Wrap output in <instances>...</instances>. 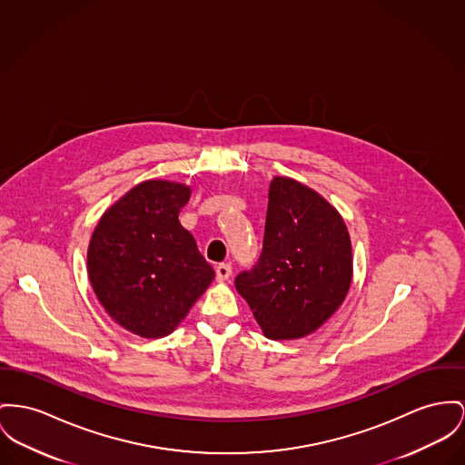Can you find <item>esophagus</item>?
<instances>
[{"mask_svg":"<svg viewBox=\"0 0 465 465\" xmlns=\"http://www.w3.org/2000/svg\"><path fill=\"white\" fill-rule=\"evenodd\" d=\"M215 272H217L218 282H225V280L231 277V273H232V268H231V264H227V262H222V264H218L217 268H215Z\"/></svg>","mask_w":465,"mask_h":465,"instance_id":"obj_1","label":"esophagus"}]
</instances>
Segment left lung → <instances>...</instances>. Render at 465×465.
Listing matches in <instances>:
<instances>
[{
	"label": "left lung",
	"mask_w": 465,
	"mask_h": 465,
	"mask_svg": "<svg viewBox=\"0 0 465 465\" xmlns=\"http://www.w3.org/2000/svg\"><path fill=\"white\" fill-rule=\"evenodd\" d=\"M262 252L234 283L262 333L294 341L341 307L352 280V248L341 213L315 190L275 176Z\"/></svg>",
	"instance_id": "left-lung-1"
}]
</instances>
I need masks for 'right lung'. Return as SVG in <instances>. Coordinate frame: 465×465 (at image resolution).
I'll list each match as a JSON object with an SVG mask.
<instances>
[{
	"mask_svg": "<svg viewBox=\"0 0 465 465\" xmlns=\"http://www.w3.org/2000/svg\"><path fill=\"white\" fill-rule=\"evenodd\" d=\"M190 186L148 180L100 218L88 247V277L105 312L124 330L162 339L203 296L213 268L178 215Z\"/></svg>",
	"mask_w": 465,
	"mask_h": 465,
	"instance_id": "1",
	"label": "right lung"
}]
</instances>
